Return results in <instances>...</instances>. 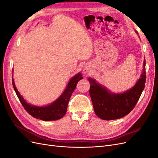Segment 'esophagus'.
Segmentation results:
<instances>
[{
	"mask_svg": "<svg viewBox=\"0 0 158 158\" xmlns=\"http://www.w3.org/2000/svg\"><path fill=\"white\" fill-rule=\"evenodd\" d=\"M88 71H89L88 68H85V69H84V72L85 73H88Z\"/></svg>",
	"mask_w": 158,
	"mask_h": 158,
	"instance_id": "obj_1",
	"label": "esophagus"
}]
</instances>
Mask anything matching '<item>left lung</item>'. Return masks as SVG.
Here are the masks:
<instances>
[{
    "mask_svg": "<svg viewBox=\"0 0 158 158\" xmlns=\"http://www.w3.org/2000/svg\"><path fill=\"white\" fill-rule=\"evenodd\" d=\"M146 60L143 64L140 78L132 88L120 94L111 93L95 79L88 78L89 95L95 113L103 120H114L126 116L135 107L144 89L146 83Z\"/></svg>",
    "mask_w": 158,
    "mask_h": 158,
    "instance_id": "1",
    "label": "left lung"
}]
</instances>
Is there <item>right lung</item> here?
<instances>
[{"mask_svg":"<svg viewBox=\"0 0 158 158\" xmlns=\"http://www.w3.org/2000/svg\"><path fill=\"white\" fill-rule=\"evenodd\" d=\"M83 78L80 73L76 74L69 82L66 88L60 96L54 102L46 106H35L26 102L16 88L12 78V85L17 96L26 111L30 115L42 121H56L63 118L66 113L70 98L77 83Z\"/></svg>","mask_w":158,"mask_h":158,"instance_id":"right-lung-1","label":"right lung"}]
</instances>
